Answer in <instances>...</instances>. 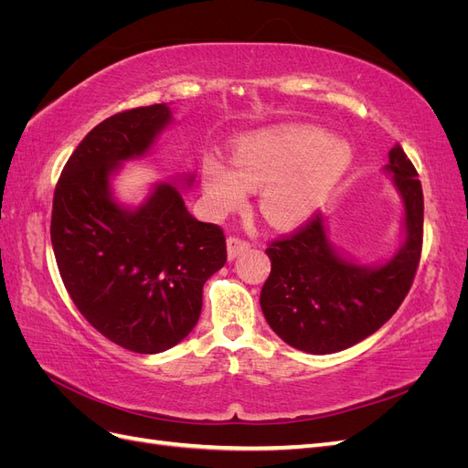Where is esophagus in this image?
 Wrapping results in <instances>:
<instances>
[{
	"mask_svg": "<svg viewBox=\"0 0 468 468\" xmlns=\"http://www.w3.org/2000/svg\"><path fill=\"white\" fill-rule=\"evenodd\" d=\"M226 246H229V258L234 260L236 256H239V253H244L250 250V242L244 238L239 236H230L229 239H226Z\"/></svg>",
	"mask_w": 468,
	"mask_h": 468,
	"instance_id": "34e87169",
	"label": "esophagus"
}]
</instances>
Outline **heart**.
Instances as JSON below:
<instances>
[{
    "mask_svg": "<svg viewBox=\"0 0 468 468\" xmlns=\"http://www.w3.org/2000/svg\"><path fill=\"white\" fill-rule=\"evenodd\" d=\"M349 165V148L314 126H282L246 138L234 152V167L218 155L203 160V187L217 217L238 210L248 189L260 191L261 217L277 229L301 224Z\"/></svg>",
    "mask_w": 468,
    "mask_h": 468,
    "instance_id": "obj_1",
    "label": "heart"
}]
</instances>
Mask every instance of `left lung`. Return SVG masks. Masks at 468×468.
<instances>
[{"instance_id": "8db88e82", "label": "left lung", "mask_w": 468, "mask_h": 468, "mask_svg": "<svg viewBox=\"0 0 468 468\" xmlns=\"http://www.w3.org/2000/svg\"><path fill=\"white\" fill-rule=\"evenodd\" d=\"M387 172L404 201L406 242L385 265L365 269L328 244L320 215L273 239L261 289V310L282 342L306 353H335L375 334L412 287L423 244V193L414 164L400 144L388 152Z\"/></svg>"}]
</instances>
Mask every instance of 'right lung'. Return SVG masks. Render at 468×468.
I'll use <instances>...</instances> for the list:
<instances>
[{"instance_id":"right-lung-1","label":"right lung","mask_w":468,"mask_h":468,"mask_svg":"<svg viewBox=\"0 0 468 468\" xmlns=\"http://www.w3.org/2000/svg\"><path fill=\"white\" fill-rule=\"evenodd\" d=\"M169 121L158 103L99 122L69 155L52 201L50 239L69 299L99 334L134 353L187 337L207 279L226 263L220 226L191 217L172 183L134 210L111 199V174L143 155Z\"/></svg>"}]
</instances>
